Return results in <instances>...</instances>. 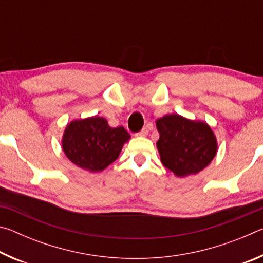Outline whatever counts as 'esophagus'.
Segmentation results:
<instances>
[{
	"mask_svg": "<svg viewBox=\"0 0 263 263\" xmlns=\"http://www.w3.org/2000/svg\"><path fill=\"white\" fill-rule=\"evenodd\" d=\"M147 135H148V128L147 127H144L140 132L137 133V136H141V137H145V136H147Z\"/></svg>",
	"mask_w": 263,
	"mask_h": 263,
	"instance_id": "1",
	"label": "esophagus"
}]
</instances>
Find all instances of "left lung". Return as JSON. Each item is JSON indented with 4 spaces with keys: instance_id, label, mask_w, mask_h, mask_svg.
Masks as SVG:
<instances>
[{
    "instance_id": "obj_1",
    "label": "left lung",
    "mask_w": 263,
    "mask_h": 263,
    "mask_svg": "<svg viewBox=\"0 0 263 263\" xmlns=\"http://www.w3.org/2000/svg\"><path fill=\"white\" fill-rule=\"evenodd\" d=\"M157 128L160 159L176 176L197 174L215 158L217 140L206 123L167 115L158 119Z\"/></svg>"
}]
</instances>
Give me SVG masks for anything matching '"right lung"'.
<instances>
[{
    "label": "right lung",
    "mask_w": 263,
    "mask_h": 263,
    "mask_svg": "<svg viewBox=\"0 0 263 263\" xmlns=\"http://www.w3.org/2000/svg\"><path fill=\"white\" fill-rule=\"evenodd\" d=\"M130 138L123 126L110 127L106 119L95 116L68 124L62 137V149L78 167L96 173L119 157Z\"/></svg>",
    "instance_id": "obj_1"
}]
</instances>
